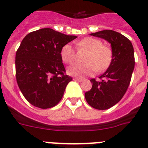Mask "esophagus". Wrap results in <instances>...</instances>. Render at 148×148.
I'll use <instances>...</instances> for the list:
<instances>
[{"label":"esophagus","mask_w":148,"mask_h":148,"mask_svg":"<svg viewBox=\"0 0 148 148\" xmlns=\"http://www.w3.org/2000/svg\"><path fill=\"white\" fill-rule=\"evenodd\" d=\"M73 80L75 81V82H82L83 81L82 79H80V78H74Z\"/></svg>","instance_id":"34e87169"}]
</instances>
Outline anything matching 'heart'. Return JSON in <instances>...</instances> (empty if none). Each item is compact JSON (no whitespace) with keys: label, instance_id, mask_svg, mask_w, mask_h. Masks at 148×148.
Masks as SVG:
<instances>
[{"label":"heart","instance_id":"b5f03b06","mask_svg":"<svg viewBox=\"0 0 148 148\" xmlns=\"http://www.w3.org/2000/svg\"><path fill=\"white\" fill-rule=\"evenodd\" d=\"M80 49L88 51L84 58V63H75L67 69V73L72 76L84 77L91 75L96 70L103 72L108 69L113 60V51L109 46L103 45L99 39L84 38L78 42ZM60 57L66 64H71L75 58V52L70 44H66L60 50Z\"/></svg>","mask_w":148,"mask_h":148}]
</instances>
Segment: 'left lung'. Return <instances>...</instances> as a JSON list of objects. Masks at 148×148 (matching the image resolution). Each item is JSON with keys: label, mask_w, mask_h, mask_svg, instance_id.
<instances>
[{"label": "left lung", "mask_w": 148, "mask_h": 148, "mask_svg": "<svg viewBox=\"0 0 148 148\" xmlns=\"http://www.w3.org/2000/svg\"><path fill=\"white\" fill-rule=\"evenodd\" d=\"M111 44L113 60L100 81L90 80L92 88L84 94L88 104L99 110H106L117 104L123 97L131 81L135 66L134 49L130 40L121 34L105 30L90 34Z\"/></svg>", "instance_id": "1"}]
</instances>
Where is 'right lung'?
Here are the masks:
<instances>
[{
	"mask_svg": "<svg viewBox=\"0 0 148 148\" xmlns=\"http://www.w3.org/2000/svg\"><path fill=\"white\" fill-rule=\"evenodd\" d=\"M75 38L51 28H42L22 40L16 55V81L31 105L49 108L62 99L73 79L65 74L60 50Z\"/></svg>",
	"mask_w": 148,
	"mask_h": 148,
	"instance_id": "obj_1",
	"label": "right lung"
}]
</instances>
